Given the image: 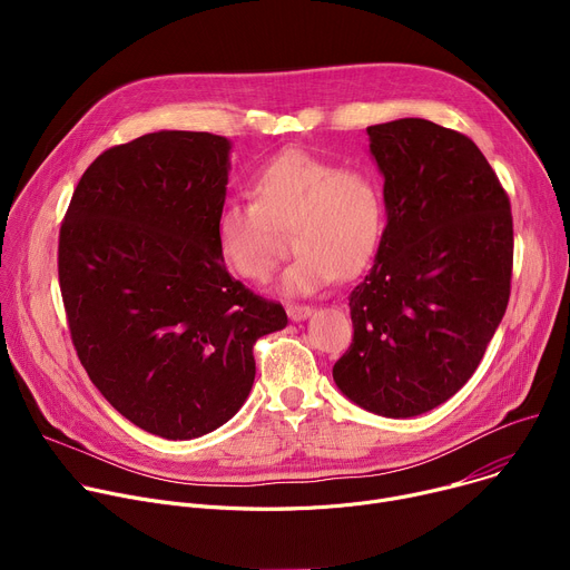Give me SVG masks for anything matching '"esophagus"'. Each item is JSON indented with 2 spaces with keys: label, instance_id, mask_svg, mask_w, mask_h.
<instances>
[{
  "label": "esophagus",
  "instance_id": "1",
  "mask_svg": "<svg viewBox=\"0 0 570 570\" xmlns=\"http://www.w3.org/2000/svg\"><path fill=\"white\" fill-rule=\"evenodd\" d=\"M286 313H288V317H291L293 322H302V320L311 317L313 308H311V306H302V304H288V306H286Z\"/></svg>",
  "mask_w": 570,
  "mask_h": 570
}]
</instances>
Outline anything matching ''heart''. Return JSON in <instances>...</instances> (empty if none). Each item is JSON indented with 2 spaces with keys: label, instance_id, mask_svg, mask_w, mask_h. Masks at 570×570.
Returning <instances> with one entry per match:
<instances>
[{
  "label": "heart",
  "instance_id": "obj_1",
  "mask_svg": "<svg viewBox=\"0 0 570 570\" xmlns=\"http://www.w3.org/2000/svg\"><path fill=\"white\" fill-rule=\"evenodd\" d=\"M253 200H227L214 220L223 264L248 282H266L279 259V229H291L293 262L279 279L284 295L302 297L336 277L361 275L383 234L379 183L302 148L275 155L250 178Z\"/></svg>",
  "mask_w": 570,
  "mask_h": 570
}]
</instances>
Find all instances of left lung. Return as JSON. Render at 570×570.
Here are the masks:
<instances>
[{"mask_svg": "<svg viewBox=\"0 0 570 570\" xmlns=\"http://www.w3.org/2000/svg\"><path fill=\"white\" fill-rule=\"evenodd\" d=\"M367 137L387 223L350 295L354 341L334 381L363 411L403 420L451 399L494 338L510 299L512 212L469 137L417 117Z\"/></svg>", "mask_w": 570, "mask_h": 570, "instance_id": "8db88e82", "label": "left lung"}]
</instances>
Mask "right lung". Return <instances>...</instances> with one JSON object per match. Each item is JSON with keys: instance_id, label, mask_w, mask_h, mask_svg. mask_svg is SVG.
<instances>
[{"instance_id": "right-lung-1", "label": "right lung", "mask_w": 570, "mask_h": 570, "mask_svg": "<svg viewBox=\"0 0 570 570\" xmlns=\"http://www.w3.org/2000/svg\"><path fill=\"white\" fill-rule=\"evenodd\" d=\"M227 137L159 130L101 153L60 227L58 277L76 354L128 422L194 440L229 422L255 383L253 345L282 304L236 282L214 238Z\"/></svg>"}]
</instances>
